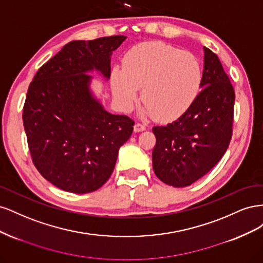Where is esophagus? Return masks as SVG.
<instances>
[{"mask_svg":"<svg viewBox=\"0 0 263 263\" xmlns=\"http://www.w3.org/2000/svg\"><path fill=\"white\" fill-rule=\"evenodd\" d=\"M146 129V125L145 124H141V123H136L134 126V132L135 133H139Z\"/></svg>","mask_w":263,"mask_h":263,"instance_id":"esophagus-1","label":"esophagus"}]
</instances>
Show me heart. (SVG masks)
<instances>
[{
    "label": "heart",
    "mask_w": 263,
    "mask_h": 263,
    "mask_svg": "<svg viewBox=\"0 0 263 263\" xmlns=\"http://www.w3.org/2000/svg\"><path fill=\"white\" fill-rule=\"evenodd\" d=\"M202 83V67L194 54L160 42L142 43L126 53L123 68L110 73V89L117 105L129 110L138 99L145 112L160 121L184 114Z\"/></svg>",
    "instance_id": "b5f03b06"
}]
</instances>
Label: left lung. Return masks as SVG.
I'll return each instance as SVG.
<instances>
[{"label":"left lung","instance_id":"obj_1","mask_svg":"<svg viewBox=\"0 0 263 263\" xmlns=\"http://www.w3.org/2000/svg\"><path fill=\"white\" fill-rule=\"evenodd\" d=\"M201 93L176 122L156 126L153 168L159 180L189 186L225 155L233 134L235 92L218 57L204 47Z\"/></svg>","mask_w":263,"mask_h":263}]
</instances>
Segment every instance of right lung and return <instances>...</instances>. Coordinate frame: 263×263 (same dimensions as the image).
Here are the masks:
<instances>
[{
  "mask_svg": "<svg viewBox=\"0 0 263 263\" xmlns=\"http://www.w3.org/2000/svg\"><path fill=\"white\" fill-rule=\"evenodd\" d=\"M126 36L73 41L41 67L23 110L31 159L39 173L63 191L85 194L112 174L134 122L110 114L93 92L97 72L108 81L110 57Z\"/></svg>",
  "mask_w": 263,
  "mask_h": 263,
  "instance_id": "obj_1",
  "label": "right lung"
}]
</instances>
